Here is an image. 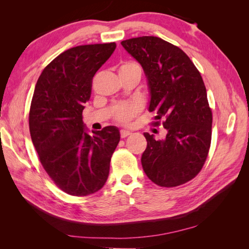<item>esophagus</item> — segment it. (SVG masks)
Listing matches in <instances>:
<instances>
[{
  "instance_id": "1",
  "label": "esophagus",
  "mask_w": 249,
  "mask_h": 249,
  "mask_svg": "<svg viewBox=\"0 0 249 249\" xmlns=\"http://www.w3.org/2000/svg\"><path fill=\"white\" fill-rule=\"evenodd\" d=\"M132 132L130 131H126V130H122L120 131V137L122 138H125L126 136H129V135H131Z\"/></svg>"
}]
</instances>
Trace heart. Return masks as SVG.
Instances as JSON below:
<instances>
[{"label":"heart","mask_w":249,"mask_h":249,"mask_svg":"<svg viewBox=\"0 0 249 249\" xmlns=\"http://www.w3.org/2000/svg\"><path fill=\"white\" fill-rule=\"evenodd\" d=\"M119 72H136L141 74L140 66L133 61L124 62L119 67ZM140 108L137 104L131 103L119 106L116 112V119L122 124H127L138 114Z\"/></svg>","instance_id":"b5f03b06"}]
</instances>
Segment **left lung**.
Returning a JSON list of instances; mask_svg holds the SVG:
<instances>
[{
  "instance_id": "left-lung-1",
  "label": "left lung",
  "mask_w": 249,
  "mask_h": 249,
  "mask_svg": "<svg viewBox=\"0 0 249 249\" xmlns=\"http://www.w3.org/2000/svg\"><path fill=\"white\" fill-rule=\"evenodd\" d=\"M122 46L142 66L150 96L148 110L157 113V120L165 118L167 131L163 140L143 134L147 140L141 157L143 170L158 186L185 184L201 170L212 136V111L200 73L182 50L159 37L126 39Z\"/></svg>"
}]
</instances>
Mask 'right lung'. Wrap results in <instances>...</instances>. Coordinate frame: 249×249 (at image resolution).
<instances>
[{
  "label": "right lung",
  "mask_w": 249,
  "mask_h": 249,
  "mask_svg": "<svg viewBox=\"0 0 249 249\" xmlns=\"http://www.w3.org/2000/svg\"><path fill=\"white\" fill-rule=\"evenodd\" d=\"M115 48L110 42L63 52L42 71L34 89L29 113L32 142L50 178L74 196L102 189L120 140L114 125L89 135L82 117L92 78Z\"/></svg>",
  "instance_id": "right-lung-1"
}]
</instances>
